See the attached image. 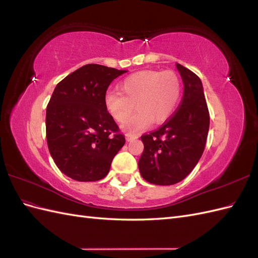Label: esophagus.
<instances>
[{"mask_svg": "<svg viewBox=\"0 0 258 258\" xmlns=\"http://www.w3.org/2000/svg\"><path fill=\"white\" fill-rule=\"evenodd\" d=\"M138 137L137 136H134V135H126V140L127 141H131V140H135V139H137Z\"/></svg>", "mask_w": 258, "mask_h": 258, "instance_id": "34e87169", "label": "esophagus"}]
</instances>
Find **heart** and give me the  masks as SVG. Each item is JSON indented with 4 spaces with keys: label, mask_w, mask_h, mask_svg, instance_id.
<instances>
[{
    "label": "heart",
    "mask_w": 258,
    "mask_h": 258,
    "mask_svg": "<svg viewBox=\"0 0 258 258\" xmlns=\"http://www.w3.org/2000/svg\"><path fill=\"white\" fill-rule=\"evenodd\" d=\"M118 91H108L104 104L114 120L126 121L133 108L137 113L123 128L138 132L152 121L165 122L173 114L182 93V83L173 71L144 70L127 76L118 86Z\"/></svg>",
    "instance_id": "obj_1"
}]
</instances>
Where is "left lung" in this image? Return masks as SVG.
I'll use <instances>...</instances> for the list:
<instances>
[{
	"mask_svg": "<svg viewBox=\"0 0 258 258\" xmlns=\"http://www.w3.org/2000/svg\"><path fill=\"white\" fill-rule=\"evenodd\" d=\"M184 93L176 111L163 124L141 137L144 151L139 160L140 173L155 185L181 182L196 167L208 138L210 114L199 77L176 63Z\"/></svg>",
	"mask_w": 258,
	"mask_h": 258,
	"instance_id": "8db88e82",
	"label": "left lung"
}]
</instances>
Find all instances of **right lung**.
Listing matches in <instances>:
<instances>
[{
	"label": "right lung",
	"instance_id": "obj_1",
	"mask_svg": "<svg viewBox=\"0 0 258 258\" xmlns=\"http://www.w3.org/2000/svg\"><path fill=\"white\" fill-rule=\"evenodd\" d=\"M86 64L59 82L46 110V139L51 157L67 176L95 182L107 175L124 144L104 97L110 84L126 73Z\"/></svg>",
	"mask_w": 258,
	"mask_h": 258
}]
</instances>
